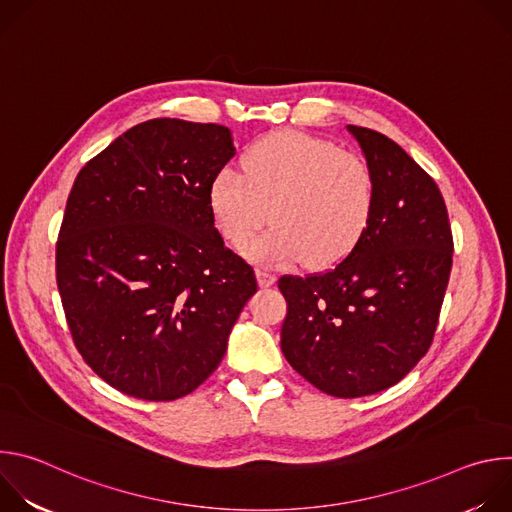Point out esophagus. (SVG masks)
Instances as JSON below:
<instances>
[{
    "mask_svg": "<svg viewBox=\"0 0 512 512\" xmlns=\"http://www.w3.org/2000/svg\"><path fill=\"white\" fill-rule=\"evenodd\" d=\"M275 273H271V271H267V269H257V281H259V285L261 287H269V285H273L275 283Z\"/></svg>",
    "mask_w": 512,
    "mask_h": 512,
    "instance_id": "1",
    "label": "esophagus"
}]
</instances>
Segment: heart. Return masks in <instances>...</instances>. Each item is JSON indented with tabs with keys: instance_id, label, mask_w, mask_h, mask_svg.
I'll use <instances>...</instances> for the list:
<instances>
[{
	"instance_id": "b5f03b06",
	"label": "heart",
	"mask_w": 512,
	"mask_h": 512,
	"mask_svg": "<svg viewBox=\"0 0 512 512\" xmlns=\"http://www.w3.org/2000/svg\"><path fill=\"white\" fill-rule=\"evenodd\" d=\"M375 200L377 180L367 160L294 131L257 141L243 170L225 166L208 186L214 223L237 247L271 214L273 225L249 245V255L267 265L300 257L308 267L334 265L367 231Z\"/></svg>"
}]
</instances>
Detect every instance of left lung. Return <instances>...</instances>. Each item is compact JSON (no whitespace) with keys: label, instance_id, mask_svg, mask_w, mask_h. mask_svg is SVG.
Segmentation results:
<instances>
[{"label":"left lung","instance_id":"8db88e82","mask_svg":"<svg viewBox=\"0 0 512 512\" xmlns=\"http://www.w3.org/2000/svg\"><path fill=\"white\" fill-rule=\"evenodd\" d=\"M375 172L371 223L332 269L283 275L281 350L322 393L397 385L431 346L452 271V229L433 178L387 135L346 125Z\"/></svg>","mask_w":512,"mask_h":512}]
</instances>
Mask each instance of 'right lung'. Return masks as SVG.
Wrapping results in <instances>:
<instances>
[{"instance_id": "1", "label": "right lung", "mask_w": 512, "mask_h": 512, "mask_svg": "<svg viewBox=\"0 0 512 512\" xmlns=\"http://www.w3.org/2000/svg\"><path fill=\"white\" fill-rule=\"evenodd\" d=\"M233 156L225 125L150 119L72 184L56 243L62 308L85 362L125 395L192 393L221 364L257 291L208 204L212 176Z\"/></svg>"}]
</instances>
